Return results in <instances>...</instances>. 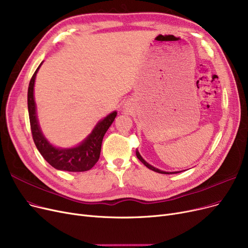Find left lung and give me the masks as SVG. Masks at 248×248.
<instances>
[{
  "label": "left lung",
  "instance_id": "8db88e82",
  "mask_svg": "<svg viewBox=\"0 0 248 248\" xmlns=\"http://www.w3.org/2000/svg\"><path fill=\"white\" fill-rule=\"evenodd\" d=\"M136 155H137V157H138V159L141 161V162L146 166V167H148L149 169H151V170H153V171H155V172H158V173H162V174H174V173H178V172H165V171H162V170H159V169H157V168H155V167H153L152 165H150L149 163H147L146 161L142 158V156L140 155V153L138 152V151H136Z\"/></svg>",
  "mask_w": 248,
  "mask_h": 248
}]
</instances>
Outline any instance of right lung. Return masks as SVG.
<instances>
[{"label":"right lung","mask_w":248,"mask_h":248,"mask_svg":"<svg viewBox=\"0 0 248 248\" xmlns=\"http://www.w3.org/2000/svg\"><path fill=\"white\" fill-rule=\"evenodd\" d=\"M41 63L39 64V67L41 66ZM39 67L36 69L29 82L27 94L30 127L34 144L41 156L47 161V163H49L56 169L70 172H82L90 170L97 163L100 156L103 137L113 123L116 116V111H113L109 115H107L104 120L99 122L97 125L95 126L93 132L88 136V138L78 147L72 149H59L51 146L46 141L44 135L41 134L35 112L33 87L35 76Z\"/></svg>","instance_id":"add662e5"}]
</instances>
